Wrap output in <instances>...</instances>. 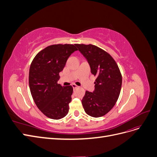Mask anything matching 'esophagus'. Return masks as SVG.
I'll list each match as a JSON object with an SVG mask.
<instances>
[{"label":"esophagus","mask_w":157,"mask_h":157,"mask_svg":"<svg viewBox=\"0 0 157 157\" xmlns=\"http://www.w3.org/2000/svg\"><path fill=\"white\" fill-rule=\"evenodd\" d=\"M72 86H73V88H74V89H75V88H77L78 86H77V85H76L75 84H72Z\"/></svg>","instance_id":"34e87169"}]
</instances>
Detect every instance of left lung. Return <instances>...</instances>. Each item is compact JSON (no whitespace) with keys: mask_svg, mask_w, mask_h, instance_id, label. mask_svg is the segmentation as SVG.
<instances>
[{"mask_svg":"<svg viewBox=\"0 0 157 157\" xmlns=\"http://www.w3.org/2000/svg\"><path fill=\"white\" fill-rule=\"evenodd\" d=\"M86 58L91 73L96 76L94 92L86 91L82 104L87 115L103 117L115 106L122 86V75L113 57L93 44H76Z\"/></svg>","mask_w":157,"mask_h":157,"instance_id":"1","label":"left lung"}]
</instances>
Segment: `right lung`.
I'll return each mask as SVG.
<instances>
[{
	"instance_id": "right-lung-1",
	"label": "right lung",
	"mask_w": 157,
	"mask_h": 157,
	"mask_svg": "<svg viewBox=\"0 0 157 157\" xmlns=\"http://www.w3.org/2000/svg\"><path fill=\"white\" fill-rule=\"evenodd\" d=\"M78 49L76 44H52L40 51L33 59L29 74L31 96L45 116L58 120L67 115L73 88L58 84L59 73L71 54Z\"/></svg>"
}]
</instances>
